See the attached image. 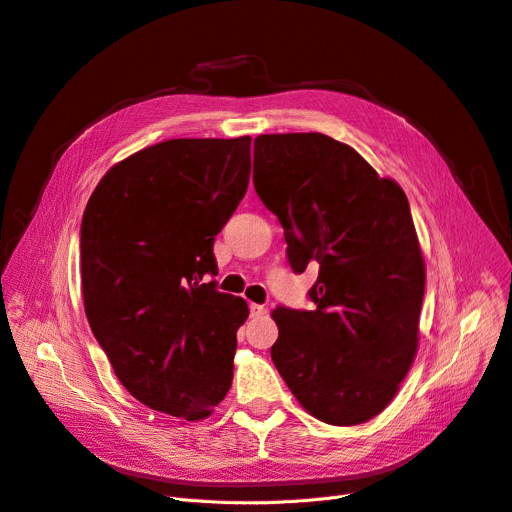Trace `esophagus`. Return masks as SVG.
I'll return each mask as SVG.
<instances>
[{
  "label": "esophagus",
  "mask_w": 512,
  "mask_h": 512,
  "mask_svg": "<svg viewBox=\"0 0 512 512\" xmlns=\"http://www.w3.org/2000/svg\"><path fill=\"white\" fill-rule=\"evenodd\" d=\"M266 311H268V309H266L264 305H260V303H250V316H252V318H262Z\"/></svg>",
  "instance_id": "34e87169"
}]
</instances>
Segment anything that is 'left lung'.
<instances>
[{
  "label": "left lung",
  "mask_w": 512,
  "mask_h": 512,
  "mask_svg": "<svg viewBox=\"0 0 512 512\" xmlns=\"http://www.w3.org/2000/svg\"><path fill=\"white\" fill-rule=\"evenodd\" d=\"M254 188L301 274L311 311L279 305L274 367L322 422L361 424L396 396L418 346L424 260L404 190L322 133L254 139Z\"/></svg>",
  "instance_id": "left-lung-1"
}]
</instances>
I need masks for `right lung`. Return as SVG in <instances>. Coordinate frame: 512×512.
Returning a JSON list of instances; mask_svg holds the SVG:
<instances>
[{"label":"right lung","instance_id":"add662e5","mask_svg":"<svg viewBox=\"0 0 512 512\" xmlns=\"http://www.w3.org/2000/svg\"><path fill=\"white\" fill-rule=\"evenodd\" d=\"M250 137L170 139L133 153L92 192L80 229L90 328L133 398L207 418L233 379L248 305L217 289L215 235L250 182Z\"/></svg>","mask_w":512,"mask_h":512}]
</instances>
